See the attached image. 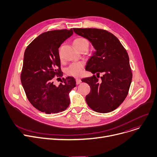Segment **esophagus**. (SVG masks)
Masks as SVG:
<instances>
[{
    "label": "esophagus",
    "mask_w": 157,
    "mask_h": 157,
    "mask_svg": "<svg viewBox=\"0 0 157 157\" xmlns=\"http://www.w3.org/2000/svg\"><path fill=\"white\" fill-rule=\"evenodd\" d=\"M76 84H77V85H79V83H81V80L79 78H76Z\"/></svg>",
    "instance_id": "34e87169"
}]
</instances>
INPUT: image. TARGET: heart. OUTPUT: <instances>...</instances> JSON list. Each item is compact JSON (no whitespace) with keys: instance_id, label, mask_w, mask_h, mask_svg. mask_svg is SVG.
Listing matches in <instances>:
<instances>
[{"instance_id":"obj_1","label":"heart","mask_w":157,"mask_h":157,"mask_svg":"<svg viewBox=\"0 0 157 157\" xmlns=\"http://www.w3.org/2000/svg\"><path fill=\"white\" fill-rule=\"evenodd\" d=\"M85 43H88V40L84 38H77L73 41V44L76 48L79 49ZM84 69V62H77L71 63L66 69V72L72 76L78 77L83 73Z\"/></svg>"}]
</instances>
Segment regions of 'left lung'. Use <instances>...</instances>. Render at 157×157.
<instances>
[{
  "label": "left lung",
  "instance_id": "8db88e82",
  "mask_svg": "<svg viewBox=\"0 0 157 157\" xmlns=\"http://www.w3.org/2000/svg\"><path fill=\"white\" fill-rule=\"evenodd\" d=\"M76 34L87 39L95 49L86 65L94 74L82 79L90 86L86 96L88 106L95 112L109 113L119 107L127 96L132 78L126 49L118 39L107 30L73 29ZM104 75L98 79L99 74ZM96 73L97 76L94 75Z\"/></svg>",
  "mask_w": 157,
  "mask_h": 157
}]
</instances>
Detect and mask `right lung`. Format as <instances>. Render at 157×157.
<instances>
[{"label": "right lung", "mask_w": 157, "mask_h": 157, "mask_svg": "<svg viewBox=\"0 0 157 157\" xmlns=\"http://www.w3.org/2000/svg\"><path fill=\"white\" fill-rule=\"evenodd\" d=\"M72 34V29L44 32L25 51L21 84L29 102L41 112L58 113L69 105V94L76 86L75 79L63 78L59 86L53 84V79L63 76L59 48Z\"/></svg>", "instance_id": "obj_1"}]
</instances>
